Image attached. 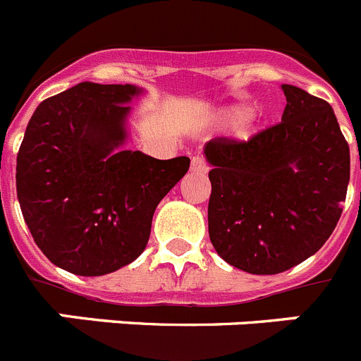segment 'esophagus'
Masks as SVG:
<instances>
[{
  "label": "esophagus",
  "instance_id": "obj_1",
  "mask_svg": "<svg viewBox=\"0 0 361 361\" xmlns=\"http://www.w3.org/2000/svg\"><path fill=\"white\" fill-rule=\"evenodd\" d=\"M191 171L193 173H206L208 171V162H206V159L200 157V155H195V157L191 159Z\"/></svg>",
  "mask_w": 361,
  "mask_h": 361
}]
</instances>
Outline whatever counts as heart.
<instances>
[{
	"label": "heart",
	"instance_id": "1",
	"mask_svg": "<svg viewBox=\"0 0 361 361\" xmlns=\"http://www.w3.org/2000/svg\"><path fill=\"white\" fill-rule=\"evenodd\" d=\"M226 116H228V119H231V121H238L245 116V108L235 106V108H231V110H228V114H226Z\"/></svg>",
	"mask_w": 361,
	"mask_h": 361
}]
</instances>
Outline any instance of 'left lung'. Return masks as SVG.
I'll list each match as a JSON object with an SVG mask.
<instances>
[{
  "instance_id": "1",
  "label": "left lung",
  "mask_w": 361,
  "mask_h": 361,
  "mask_svg": "<svg viewBox=\"0 0 361 361\" xmlns=\"http://www.w3.org/2000/svg\"><path fill=\"white\" fill-rule=\"evenodd\" d=\"M282 121L247 141L215 137L204 153L209 238L226 262L276 275L317 253L336 228L350 175L349 145L327 101L282 85Z\"/></svg>"
}]
</instances>
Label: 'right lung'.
Here are the masks:
<instances>
[{
  "label": "right lung",
  "instance_id": "obj_1",
  "mask_svg": "<svg viewBox=\"0 0 361 361\" xmlns=\"http://www.w3.org/2000/svg\"><path fill=\"white\" fill-rule=\"evenodd\" d=\"M133 85L79 82L44 99L25 130L16 190L34 242L61 269L101 276L145 251L157 204L190 168L117 149Z\"/></svg>",
  "mask_w": 361,
  "mask_h": 361
}]
</instances>
